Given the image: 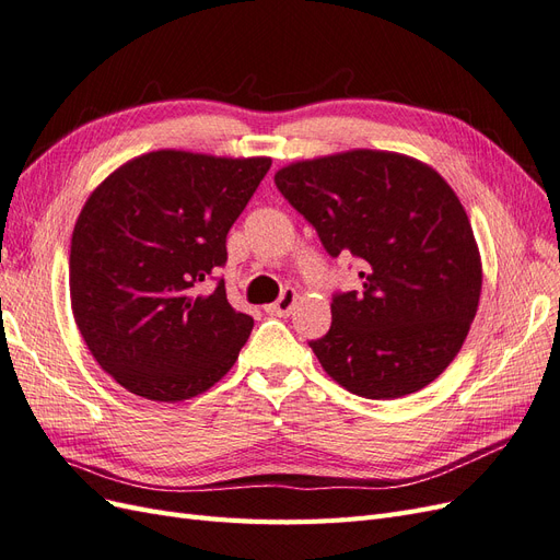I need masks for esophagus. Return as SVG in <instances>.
<instances>
[{
    "mask_svg": "<svg viewBox=\"0 0 560 560\" xmlns=\"http://www.w3.org/2000/svg\"><path fill=\"white\" fill-rule=\"evenodd\" d=\"M296 299H299L296 290H284L282 296L276 303H270V306H266V313L268 315H276V317H287V315L292 313Z\"/></svg>",
    "mask_w": 560,
    "mask_h": 560,
    "instance_id": "esophagus-1",
    "label": "esophagus"
}]
</instances>
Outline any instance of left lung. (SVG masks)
Returning <instances> with one entry per match:
<instances>
[{
  "label": "left lung",
  "instance_id": "8db88e82",
  "mask_svg": "<svg viewBox=\"0 0 560 560\" xmlns=\"http://www.w3.org/2000/svg\"><path fill=\"white\" fill-rule=\"evenodd\" d=\"M276 184L331 257L362 264V292L336 294L331 329L311 341L322 369L366 399H397L442 376L465 343L483 280L448 182L418 159L352 149L284 165Z\"/></svg>",
  "mask_w": 560,
  "mask_h": 560
}]
</instances>
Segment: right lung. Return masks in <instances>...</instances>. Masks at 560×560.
<instances>
[{
  "label": "right lung",
  "mask_w": 560,
  "mask_h": 560,
  "mask_svg": "<svg viewBox=\"0 0 560 560\" xmlns=\"http://www.w3.org/2000/svg\"><path fill=\"white\" fill-rule=\"evenodd\" d=\"M268 156L161 149L100 182L74 224L70 296L95 362L151 401L202 395L238 360L254 319L224 280L226 233L268 173Z\"/></svg>",
  "instance_id": "1"
}]
</instances>
